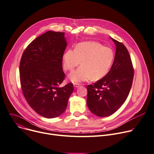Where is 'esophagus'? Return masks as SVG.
Instances as JSON below:
<instances>
[{
  "label": "esophagus",
  "instance_id": "34e87169",
  "mask_svg": "<svg viewBox=\"0 0 154 154\" xmlns=\"http://www.w3.org/2000/svg\"><path fill=\"white\" fill-rule=\"evenodd\" d=\"M73 86H74L75 88H79V87L80 86V85H79V84H78V83H75V84L73 85Z\"/></svg>",
  "mask_w": 154,
  "mask_h": 154
}]
</instances>
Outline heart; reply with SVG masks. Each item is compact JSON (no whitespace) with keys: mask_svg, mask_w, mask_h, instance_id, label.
Segmentation results:
<instances>
[{"mask_svg":"<svg viewBox=\"0 0 154 154\" xmlns=\"http://www.w3.org/2000/svg\"><path fill=\"white\" fill-rule=\"evenodd\" d=\"M114 54L109 47L100 43L86 41L78 44L75 50L68 49L63 55V68L66 71H73L69 75L73 82L86 81L90 78L99 80L107 74L113 61Z\"/></svg>","mask_w":154,"mask_h":154,"instance_id":"heart-1","label":"heart"}]
</instances>
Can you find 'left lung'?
I'll return each mask as SVG.
<instances>
[{"label": "left lung", "mask_w": 154, "mask_h": 154, "mask_svg": "<svg viewBox=\"0 0 154 154\" xmlns=\"http://www.w3.org/2000/svg\"><path fill=\"white\" fill-rule=\"evenodd\" d=\"M116 45L113 63L109 73L93 85L87 86V105L98 116H108L119 109L131 90L134 68L123 43L110 38Z\"/></svg>", "instance_id": "1"}]
</instances>
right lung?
I'll use <instances>...</instances> for the list:
<instances>
[{
  "mask_svg": "<svg viewBox=\"0 0 154 154\" xmlns=\"http://www.w3.org/2000/svg\"><path fill=\"white\" fill-rule=\"evenodd\" d=\"M65 32L49 31L32 41L23 53L20 79L30 107L43 117L53 118L66 110L73 92L72 82L59 87L65 79L63 55L67 43Z\"/></svg>",
  "mask_w": 154,
  "mask_h": 154,
  "instance_id": "right-lung-1",
  "label": "right lung"
}]
</instances>
